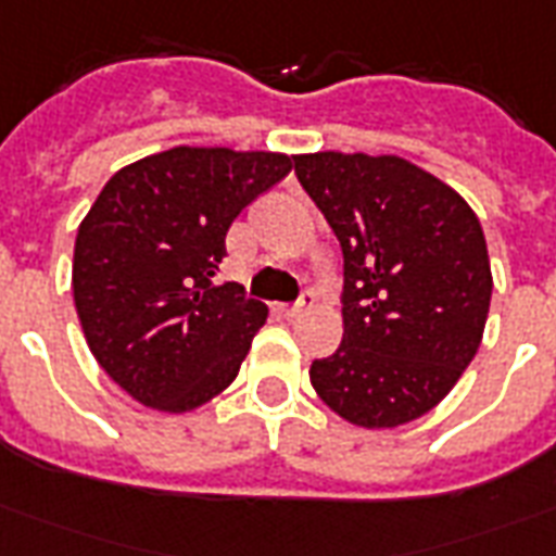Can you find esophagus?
I'll use <instances>...</instances> for the list:
<instances>
[{"instance_id": "obj_1", "label": "esophagus", "mask_w": 556, "mask_h": 556, "mask_svg": "<svg viewBox=\"0 0 556 556\" xmlns=\"http://www.w3.org/2000/svg\"><path fill=\"white\" fill-rule=\"evenodd\" d=\"M305 311H307V302H305V299H302V302H295V305H283V307H281V314H283V317H287V319L302 317Z\"/></svg>"}]
</instances>
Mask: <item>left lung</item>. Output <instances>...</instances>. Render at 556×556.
Here are the masks:
<instances>
[{
	"instance_id": "left-lung-1",
	"label": "left lung",
	"mask_w": 556,
	"mask_h": 556,
	"mask_svg": "<svg viewBox=\"0 0 556 556\" xmlns=\"http://www.w3.org/2000/svg\"><path fill=\"white\" fill-rule=\"evenodd\" d=\"M293 160L343 249V340L311 364V384L355 427L412 424L480 350L492 302L480 218L456 189L394 153Z\"/></svg>"
}]
</instances>
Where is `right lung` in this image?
<instances>
[{
  "label": "right lung",
  "instance_id": "obj_1",
  "mask_svg": "<svg viewBox=\"0 0 556 556\" xmlns=\"http://www.w3.org/2000/svg\"><path fill=\"white\" fill-rule=\"evenodd\" d=\"M293 168L287 153L180 148L124 165L76 233L73 305L132 400L184 415L237 379L269 307L213 283L230 222Z\"/></svg>",
  "mask_w": 556,
  "mask_h": 556
}]
</instances>
